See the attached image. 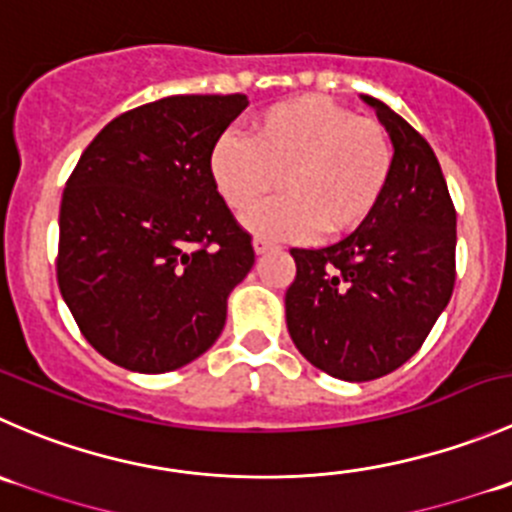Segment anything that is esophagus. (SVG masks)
I'll return each instance as SVG.
<instances>
[{
    "label": "esophagus",
    "instance_id": "34e87169",
    "mask_svg": "<svg viewBox=\"0 0 512 512\" xmlns=\"http://www.w3.org/2000/svg\"><path fill=\"white\" fill-rule=\"evenodd\" d=\"M252 247H255V255H265V252H270L275 245H272V242H267V240H262V237H255Z\"/></svg>",
    "mask_w": 512,
    "mask_h": 512
}]
</instances>
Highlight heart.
Segmentation results:
<instances>
[{
	"instance_id": "obj_1",
	"label": "heart",
	"mask_w": 512,
	"mask_h": 512,
	"mask_svg": "<svg viewBox=\"0 0 512 512\" xmlns=\"http://www.w3.org/2000/svg\"><path fill=\"white\" fill-rule=\"evenodd\" d=\"M207 167L217 195L235 212L260 205L280 182L285 197L250 212L247 230L270 240H310L365 225L388 190L395 152L380 122L307 94L257 114L247 140L222 135Z\"/></svg>"
}]
</instances>
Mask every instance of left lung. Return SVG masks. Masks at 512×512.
Returning <instances> with one entry per match:
<instances>
[{"label":"left lung","mask_w":512,"mask_h":512,"mask_svg":"<svg viewBox=\"0 0 512 512\" xmlns=\"http://www.w3.org/2000/svg\"><path fill=\"white\" fill-rule=\"evenodd\" d=\"M395 150L377 210L345 240L292 247L285 292L292 342L317 370L367 382L408 362L455 285V207L433 147L398 112L362 94Z\"/></svg>","instance_id":"left-lung-1"}]
</instances>
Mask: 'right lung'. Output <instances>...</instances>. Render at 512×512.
<instances>
[{
    "mask_svg": "<svg viewBox=\"0 0 512 512\" xmlns=\"http://www.w3.org/2000/svg\"><path fill=\"white\" fill-rule=\"evenodd\" d=\"M245 94H175L119 114L79 157L59 207L57 282L89 345L132 372H170L220 337L255 265L210 180Z\"/></svg>",
    "mask_w": 512,
    "mask_h": 512,
    "instance_id": "obj_1",
    "label": "right lung"
}]
</instances>
